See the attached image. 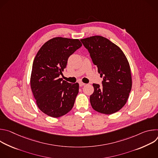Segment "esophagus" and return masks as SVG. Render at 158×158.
<instances>
[{
  "mask_svg": "<svg viewBox=\"0 0 158 158\" xmlns=\"http://www.w3.org/2000/svg\"><path fill=\"white\" fill-rule=\"evenodd\" d=\"M79 85H80V86H83V85H84L85 84V83H84V82H79Z\"/></svg>",
  "mask_w": 158,
  "mask_h": 158,
  "instance_id": "esophagus-1",
  "label": "esophagus"
}]
</instances>
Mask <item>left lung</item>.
Wrapping results in <instances>:
<instances>
[{
	"instance_id": "8db88e82",
	"label": "left lung",
	"mask_w": 158,
	"mask_h": 158,
	"mask_svg": "<svg viewBox=\"0 0 158 158\" xmlns=\"http://www.w3.org/2000/svg\"><path fill=\"white\" fill-rule=\"evenodd\" d=\"M81 41L103 77L102 86L93 84L94 91L90 102L101 113H115L126 104L132 87L128 60L118 46L102 36H92Z\"/></svg>"
}]
</instances>
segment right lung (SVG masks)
<instances>
[{
    "label": "right lung",
    "instance_id": "right-lung-1",
    "mask_svg": "<svg viewBox=\"0 0 158 158\" xmlns=\"http://www.w3.org/2000/svg\"><path fill=\"white\" fill-rule=\"evenodd\" d=\"M81 46L79 39L54 37L43 45L34 58L31 87L38 107L49 116H62L74 106L79 84L67 82L59 76L69 56Z\"/></svg>",
    "mask_w": 158,
    "mask_h": 158
}]
</instances>
